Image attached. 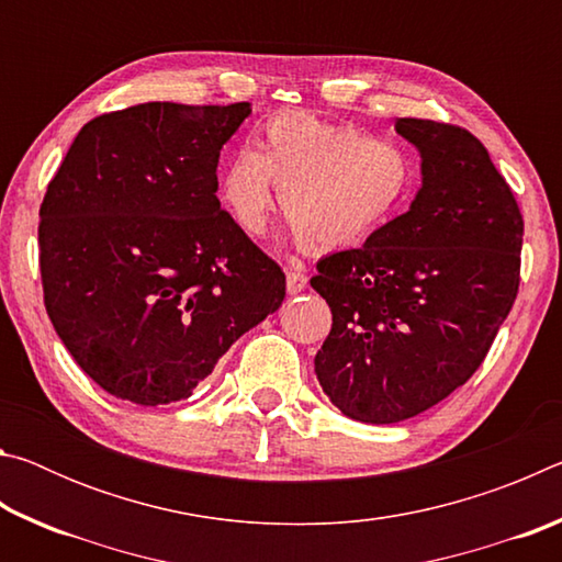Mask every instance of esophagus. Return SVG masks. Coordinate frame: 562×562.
Here are the masks:
<instances>
[{
  "mask_svg": "<svg viewBox=\"0 0 562 562\" xmlns=\"http://www.w3.org/2000/svg\"><path fill=\"white\" fill-rule=\"evenodd\" d=\"M304 290H307V274L300 268L288 270V294H300Z\"/></svg>",
  "mask_w": 562,
  "mask_h": 562,
  "instance_id": "1",
  "label": "esophagus"
}]
</instances>
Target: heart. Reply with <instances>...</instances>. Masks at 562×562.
<instances>
[{
  "label": "heart",
  "instance_id": "heart-1",
  "mask_svg": "<svg viewBox=\"0 0 562 562\" xmlns=\"http://www.w3.org/2000/svg\"><path fill=\"white\" fill-rule=\"evenodd\" d=\"M412 180V158L394 138L355 123L278 113L260 128L255 150L227 160L221 201L243 233L260 235L274 183L294 235L312 250H339L384 225Z\"/></svg>",
  "mask_w": 562,
  "mask_h": 562
}]
</instances>
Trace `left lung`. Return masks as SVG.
Masks as SVG:
<instances>
[{
    "mask_svg": "<svg viewBox=\"0 0 562 562\" xmlns=\"http://www.w3.org/2000/svg\"><path fill=\"white\" fill-rule=\"evenodd\" d=\"M422 188L404 215L357 250L327 255L310 280L331 310L315 357L322 392L364 424H398L465 384L518 292L522 217L469 131L398 119Z\"/></svg>",
    "mask_w": 562,
    "mask_h": 562,
    "instance_id": "1",
    "label": "left lung"
}]
</instances>
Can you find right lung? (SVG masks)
<instances>
[{
	"instance_id": "add662e5",
	"label": "right lung",
	"mask_w": 562,
	"mask_h": 562,
	"mask_svg": "<svg viewBox=\"0 0 562 562\" xmlns=\"http://www.w3.org/2000/svg\"><path fill=\"white\" fill-rule=\"evenodd\" d=\"M247 101H148L79 131L42 203L44 304L76 364L140 406L188 398L284 300V274L217 201Z\"/></svg>"
}]
</instances>
